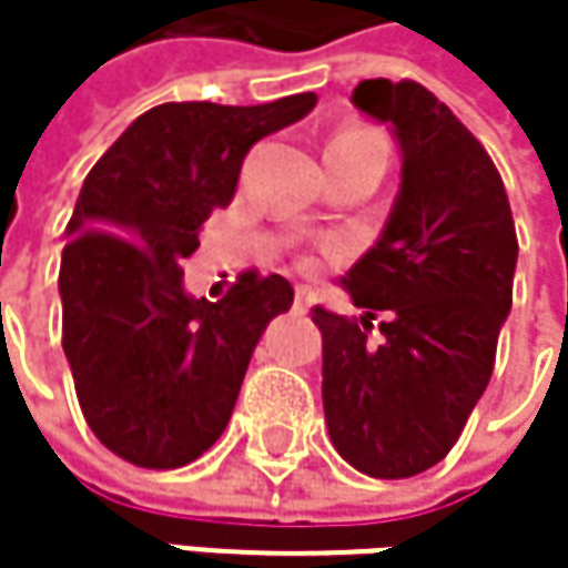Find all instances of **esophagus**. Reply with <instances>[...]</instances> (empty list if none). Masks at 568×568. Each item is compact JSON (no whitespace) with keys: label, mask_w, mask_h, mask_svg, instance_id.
<instances>
[{"label":"esophagus","mask_w":568,"mask_h":568,"mask_svg":"<svg viewBox=\"0 0 568 568\" xmlns=\"http://www.w3.org/2000/svg\"><path fill=\"white\" fill-rule=\"evenodd\" d=\"M292 305H295V312H305V308L312 305V292L298 285V288H295V302H292Z\"/></svg>","instance_id":"1"}]
</instances>
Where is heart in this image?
<instances>
[{"label": "heart", "instance_id": "1", "mask_svg": "<svg viewBox=\"0 0 568 568\" xmlns=\"http://www.w3.org/2000/svg\"><path fill=\"white\" fill-rule=\"evenodd\" d=\"M328 151H382L385 154V138L375 128L365 124H345L332 134Z\"/></svg>", "mask_w": 568, "mask_h": 568}]
</instances>
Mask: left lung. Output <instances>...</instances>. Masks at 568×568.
<instances>
[{"label": "left lung", "mask_w": 568, "mask_h": 568, "mask_svg": "<svg viewBox=\"0 0 568 568\" xmlns=\"http://www.w3.org/2000/svg\"><path fill=\"white\" fill-rule=\"evenodd\" d=\"M352 101L395 128L404 168L382 240L342 280L365 315L312 312L322 400L355 470L404 480L450 454L487 392L519 246L500 171L444 101L410 78Z\"/></svg>", "instance_id": "obj_1"}]
</instances>
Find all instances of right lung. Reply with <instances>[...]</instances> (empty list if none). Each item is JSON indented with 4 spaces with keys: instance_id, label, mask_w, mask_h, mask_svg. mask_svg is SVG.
Returning <instances> with one entry per match:
<instances>
[{
    "instance_id": "right-lung-1",
    "label": "right lung",
    "mask_w": 568,
    "mask_h": 568,
    "mask_svg": "<svg viewBox=\"0 0 568 568\" xmlns=\"http://www.w3.org/2000/svg\"><path fill=\"white\" fill-rule=\"evenodd\" d=\"M315 94L236 108L168 101L141 114L84 176L61 250V348L94 437L121 460L173 470L226 430L283 276L246 270L220 302L190 298L180 263L230 206L256 141L302 121Z\"/></svg>"
}]
</instances>
